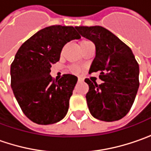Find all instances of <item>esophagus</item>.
I'll list each match as a JSON object with an SVG mask.
<instances>
[{
    "instance_id": "1",
    "label": "esophagus",
    "mask_w": 151,
    "mask_h": 151,
    "mask_svg": "<svg viewBox=\"0 0 151 151\" xmlns=\"http://www.w3.org/2000/svg\"><path fill=\"white\" fill-rule=\"evenodd\" d=\"M78 82H83L84 80H83V78H78Z\"/></svg>"
}]
</instances>
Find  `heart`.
<instances>
[{
	"mask_svg": "<svg viewBox=\"0 0 151 151\" xmlns=\"http://www.w3.org/2000/svg\"><path fill=\"white\" fill-rule=\"evenodd\" d=\"M87 42H89V41H81V42H80V46H82L83 44H84V43ZM68 69H69V71H70L71 73H78L81 71V68L78 67V66H76V65H72V66H70V67H68Z\"/></svg>",
	"mask_w": 151,
	"mask_h": 151,
	"instance_id": "obj_1",
	"label": "heart"
}]
</instances>
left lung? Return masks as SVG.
<instances>
[{
  "instance_id": "8db88e82",
  "label": "left lung",
  "mask_w": 151,
  "mask_h": 151,
  "mask_svg": "<svg viewBox=\"0 0 151 151\" xmlns=\"http://www.w3.org/2000/svg\"><path fill=\"white\" fill-rule=\"evenodd\" d=\"M82 37L92 41L96 57L89 73L100 71L101 84L85 78L86 101L91 115L102 121H115L127 115L139 87V67L132 49L102 26H76Z\"/></svg>"
}]
</instances>
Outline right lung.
<instances>
[{
    "label": "right lung",
    "mask_w": 151,
    "mask_h": 151,
    "mask_svg": "<svg viewBox=\"0 0 151 151\" xmlns=\"http://www.w3.org/2000/svg\"><path fill=\"white\" fill-rule=\"evenodd\" d=\"M73 26L51 25L25 41L11 64V87L23 113L39 125L54 124L67 114L78 78L64 74L55 81L49 74L64 45L79 39Z\"/></svg>",
    "instance_id": "1"
}]
</instances>
